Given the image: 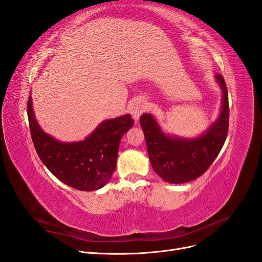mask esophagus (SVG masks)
Masks as SVG:
<instances>
[{
	"label": "esophagus",
	"instance_id": "34e87169",
	"mask_svg": "<svg viewBox=\"0 0 262 262\" xmlns=\"http://www.w3.org/2000/svg\"><path fill=\"white\" fill-rule=\"evenodd\" d=\"M146 110V106L143 104V102L141 101H137L136 104H134L132 107H131V115L132 117L136 119V120H139L140 116L143 114Z\"/></svg>",
	"mask_w": 262,
	"mask_h": 262
}]
</instances>
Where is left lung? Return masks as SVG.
Segmentation results:
<instances>
[{
	"mask_svg": "<svg viewBox=\"0 0 262 262\" xmlns=\"http://www.w3.org/2000/svg\"><path fill=\"white\" fill-rule=\"evenodd\" d=\"M223 91V106L219 120L199 139L182 140L165 136L150 115H142L150 164L158 176L170 184L191 181L209 169L223 147L228 132V94L224 77L216 74Z\"/></svg>",
	"mask_w": 262,
	"mask_h": 262,
	"instance_id": "1",
	"label": "left lung"
}]
</instances>
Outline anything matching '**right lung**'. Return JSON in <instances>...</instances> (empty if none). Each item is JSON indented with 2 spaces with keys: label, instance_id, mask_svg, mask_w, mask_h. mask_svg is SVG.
<instances>
[{
  "label": "right lung",
  "instance_id": "right-lung-1",
  "mask_svg": "<svg viewBox=\"0 0 262 262\" xmlns=\"http://www.w3.org/2000/svg\"><path fill=\"white\" fill-rule=\"evenodd\" d=\"M31 139L38 156L53 175L82 191L104 187L116 169L119 143L134 123L130 115L102 122L91 136L76 143H61L46 134L36 121L31 98L27 101Z\"/></svg>",
  "mask_w": 262,
  "mask_h": 262
}]
</instances>
